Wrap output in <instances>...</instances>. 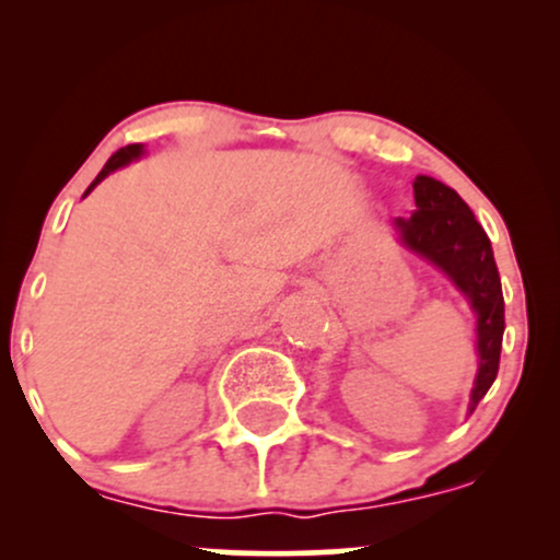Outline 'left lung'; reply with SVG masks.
I'll return each mask as SVG.
<instances>
[{"mask_svg":"<svg viewBox=\"0 0 560 560\" xmlns=\"http://www.w3.org/2000/svg\"><path fill=\"white\" fill-rule=\"evenodd\" d=\"M416 210L410 218H397L402 242L410 249L429 258L458 284L477 311V347L479 374L471 392L474 413L481 397L492 387L500 369V347L505 329V302L500 273L494 266L492 244L471 208L455 189L432 176H419L413 182Z\"/></svg>","mask_w":560,"mask_h":560,"instance_id":"obj_1","label":"left lung"}]
</instances>
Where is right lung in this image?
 I'll use <instances>...</instances> for the list:
<instances>
[{"label": "right lung", "mask_w": 560, "mask_h": 560, "mask_svg": "<svg viewBox=\"0 0 560 560\" xmlns=\"http://www.w3.org/2000/svg\"><path fill=\"white\" fill-rule=\"evenodd\" d=\"M139 152H141V144H128V147H120V150H118V152H115V155H113L110 160H107V163H105V168H102V171H100V176H96V178H94V182H92V186H89V189H86V195H89V191H92V189H94V186H96V184H100V182H102V178H105V176H107V173L118 171V168H120V165L131 163V160H133V158H139Z\"/></svg>", "instance_id": "obj_1"}]
</instances>
